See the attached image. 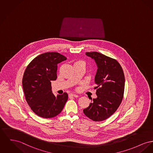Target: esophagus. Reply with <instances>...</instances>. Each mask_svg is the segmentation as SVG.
I'll return each instance as SVG.
<instances>
[{
    "label": "esophagus",
    "instance_id": "1",
    "mask_svg": "<svg viewBox=\"0 0 153 153\" xmlns=\"http://www.w3.org/2000/svg\"><path fill=\"white\" fill-rule=\"evenodd\" d=\"M69 96L70 97H78V95L77 94H70Z\"/></svg>",
    "mask_w": 153,
    "mask_h": 153
}]
</instances>
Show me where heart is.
Instances as JSON below:
<instances>
[{
	"mask_svg": "<svg viewBox=\"0 0 153 153\" xmlns=\"http://www.w3.org/2000/svg\"><path fill=\"white\" fill-rule=\"evenodd\" d=\"M79 62H82V61H79Z\"/></svg>",
	"mask_w": 153,
	"mask_h": 153,
	"instance_id": "obj_1",
	"label": "heart"
}]
</instances>
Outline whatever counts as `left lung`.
I'll use <instances>...</instances> for the list:
<instances>
[{
	"label": "left lung",
	"instance_id": "1",
	"mask_svg": "<svg viewBox=\"0 0 153 153\" xmlns=\"http://www.w3.org/2000/svg\"><path fill=\"white\" fill-rule=\"evenodd\" d=\"M93 59L98 69L95 77L97 98L93 99L84 114L94 121H102L110 117L117 110L123 98L125 77L123 70L114 59L98 52H87Z\"/></svg>",
	"mask_w": 153,
	"mask_h": 153
}]
</instances>
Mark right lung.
<instances>
[{
	"instance_id": "add662e5",
	"label": "right lung",
	"mask_w": 153,
	"mask_h": 153,
	"mask_svg": "<svg viewBox=\"0 0 153 153\" xmlns=\"http://www.w3.org/2000/svg\"><path fill=\"white\" fill-rule=\"evenodd\" d=\"M66 59L58 53H45L34 58L25 71L22 87L25 99L32 110L39 117L56 116L68 100L66 92L55 97L51 90V81L57 78V65Z\"/></svg>"
}]
</instances>
